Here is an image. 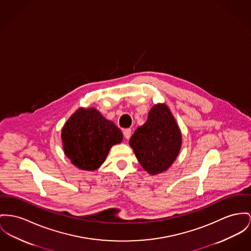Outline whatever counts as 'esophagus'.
Returning a JSON list of instances; mask_svg holds the SVG:
<instances>
[{"mask_svg": "<svg viewBox=\"0 0 251 251\" xmlns=\"http://www.w3.org/2000/svg\"><path fill=\"white\" fill-rule=\"evenodd\" d=\"M124 136L126 139H129L131 136V129L130 128H126L124 130Z\"/></svg>", "mask_w": 251, "mask_h": 251, "instance_id": "obj_1", "label": "esophagus"}]
</instances>
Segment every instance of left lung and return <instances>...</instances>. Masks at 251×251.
Returning a JSON list of instances; mask_svg holds the SVG:
<instances>
[{
	"label": "left lung",
	"mask_w": 251,
	"mask_h": 251,
	"mask_svg": "<svg viewBox=\"0 0 251 251\" xmlns=\"http://www.w3.org/2000/svg\"><path fill=\"white\" fill-rule=\"evenodd\" d=\"M129 145L141 166L151 174L172 165L181 149L182 135L166 104L151 108L148 121L135 130Z\"/></svg>",
	"instance_id": "left-lung-1"
}]
</instances>
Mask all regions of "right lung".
<instances>
[{
	"instance_id": "add662e5",
	"label": "right lung",
	"mask_w": 251,
	"mask_h": 251,
	"mask_svg": "<svg viewBox=\"0 0 251 251\" xmlns=\"http://www.w3.org/2000/svg\"><path fill=\"white\" fill-rule=\"evenodd\" d=\"M64 151L71 163L84 170H95L104 162L123 133L95 108H80L68 119L62 130Z\"/></svg>"
}]
</instances>
